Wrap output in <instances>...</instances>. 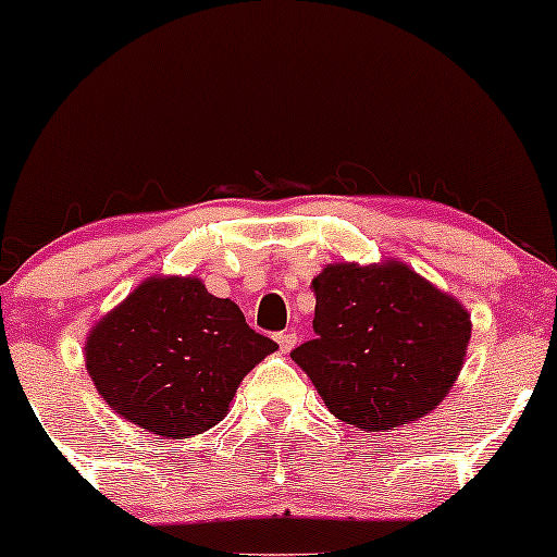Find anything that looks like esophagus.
<instances>
[{
  "mask_svg": "<svg viewBox=\"0 0 557 557\" xmlns=\"http://www.w3.org/2000/svg\"><path fill=\"white\" fill-rule=\"evenodd\" d=\"M274 341H277V345H280V350H283V354H287V350H293L296 348V343H298V335L296 332H277V335H274Z\"/></svg>",
  "mask_w": 557,
  "mask_h": 557,
  "instance_id": "obj_1",
  "label": "esophagus"
}]
</instances>
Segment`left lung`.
Instances as JSON below:
<instances>
[{
	"label": "left lung",
	"mask_w": 557,
	"mask_h": 557,
	"mask_svg": "<svg viewBox=\"0 0 557 557\" xmlns=\"http://www.w3.org/2000/svg\"><path fill=\"white\" fill-rule=\"evenodd\" d=\"M314 341L290 359L345 424L382 432L434 411L458 380L471 317L403 261L327 264L314 283Z\"/></svg>",
	"instance_id": "left-lung-1"
}]
</instances>
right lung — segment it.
<instances>
[{"mask_svg":"<svg viewBox=\"0 0 557 557\" xmlns=\"http://www.w3.org/2000/svg\"><path fill=\"white\" fill-rule=\"evenodd\" d=\"M274 350L198 277H149L88 332L86 369L114 413L183 440L220 424L243 376Z\"/></svg>","mask_w":557,"mask_h":557,"instance_id":"add662e5","label":"right lung"}]
</instances>
